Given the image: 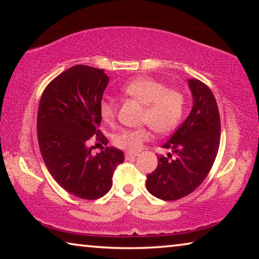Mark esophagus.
I'll return each instance as SVG.
<instances>
[{"label":"esophagus","instance_id":"esophagus-1","mask_svg":"<svg viewBox=\"0 0 259 259\" xmlns=\"http://www.w3.org/2000/svg\"><path fill=\"white\" fill-rule=\"evenodd\" d=\"M125 159L126 160H130V159H135L136 156H137V153H130V152H125Z\"/></svg>","mask_w":259,"mask_h":259}]
</instances>
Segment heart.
Masks as SVG:
<instances>
[{
	"label": "heart",
	"instance_id": "b5f03b06",
	"mask_svg": "<svg viewBox=\"0 0 259 259\" xmlns=\"http://www.w3.org/2000/svg\"><path fill=\"white\" fill-rule=\"evenodd\" d=\"M122 93L144 104L140 122L151 125L157 134L171 133L181 123L185 112V96L177 89H168L164 83L152 77H138L122 87ZM99 114L106 124L115 121L116 106L112 100L99 103ZM122 129L113 137L116 147L130 153L142 150L144 143L151 137L150 126Z\"/></svg>",
	"mask_w": 259,
	"mask_h": 259
}]
</instances>
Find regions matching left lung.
I'll return each mask as SVG.
<instances>
[{"label": "left lung", "mask_w": 259, "mask_h": 259, "mask_svg": "<svg viewBox=\"0 0 259 259\" xmlns=\"http://www.w3.org/2000/svg\"><path fill=\"white\" fill-rule=\"evenodd\" d=\"M193 107L163 147L171 148L175 157L160 155L159 163L147 175L146 187L161 200L174 201L196 190L208 176L221 143V117L214 96L200 80L191 78Z\"/></svg>", "instance_id": "8db88e82"}]
</instances>
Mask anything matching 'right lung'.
<instances>
[{
  "label": "right lung",
  "mask_w": 259,
  "mask_h": 259,
  "mask_svg": "<svg viewBox=\"0 0 259 259\" xmlns=\"http://www.w3.org/2000/svg\"><path fill=\"white\" fill-rule=\"evenodd\" d=\"M109 77L104 69L75 65L46 87L38 105L37 140L52 178L76 198L96 200L111 190L121 150L106 147L91 154L88 140L106 144L99 130V103Z\"/></svg>",
  "instance_id": "add662e5"
}]
</instances>
